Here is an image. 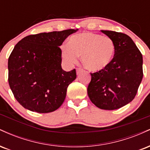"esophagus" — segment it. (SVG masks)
<instances>
[{
    "instance_id": "34e87169",
    "label": "esophagus",
    "mask_w": 150,
    "mask_h": 150,
    "mask_svg": "<svg viewBox=\"0 0 150 150\" xmlns=\"http://www.w3.org/2000/svg\"><path fill=\"white\" fill-rule=\"evenodd\" d=\"M83 71V69H82V68H77L76 69V72H77V74L78 75V74H80L81 72Z\"/></svg>"
}]
</instances>
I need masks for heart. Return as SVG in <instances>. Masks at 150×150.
Returning a JSON list of instances; mask_svg holds the SVG:
<instances>
[{
    "label": "heart",
    "mask_w": 150,
    "mask_h": 150,
    "mask_svg": "<svg viewBox=\"0 0 150 150\" xmlns=\"http://www.w3.org/2000/svg\"><path fill=\"white\" fill-rule=\"evenodd\" d=\"M115 43L111 38L93 32L72 36L68 45L61 48V57L66 64L76 63L78 56L87 69L98 72L110 65L114 56Z\"/></svg>",
    "instance_id": "obj_1"
}]
</instances>
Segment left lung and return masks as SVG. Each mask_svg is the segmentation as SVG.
Wrapping results in <instances>:
<instances>
[{"label": "left lung", "mask_w": 150, "mask_h": 150, "mask_svg": "<svg viewBox=\"0 0 150 150\" xmlns=\"http://www.w3.org/2000/svg\"><path fill=\"white\" fill-rule=\"evenodd\" d=\"M111 38L116 50L113 58L106 68L91 73L87 94L98 108L114 110L133 100L143 77L142 55L127 34L101 30Z\"/></svg>", "instance_id": "1"}]
</instances>
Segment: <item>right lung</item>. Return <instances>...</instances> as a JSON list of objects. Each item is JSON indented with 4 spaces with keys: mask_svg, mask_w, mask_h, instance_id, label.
<instances>
[{
    "mask_svg": "<svg viewBox=\"0 0 150 150\" xmlns=\"http://www.w3.org/2000/svg\"><path fill=\"white\" fill-rule=\"evenodd\" d=\"M77 30L27 36L15 46L8 58V83L24 108L49 113L61 106L76 70L61 68L60 46Z\"/></svg>",
    "mask_w": 150,
    "mask_h": 150,
    "instance_id": "add662e5",
    "label": "right lung"
}]
</instances>
